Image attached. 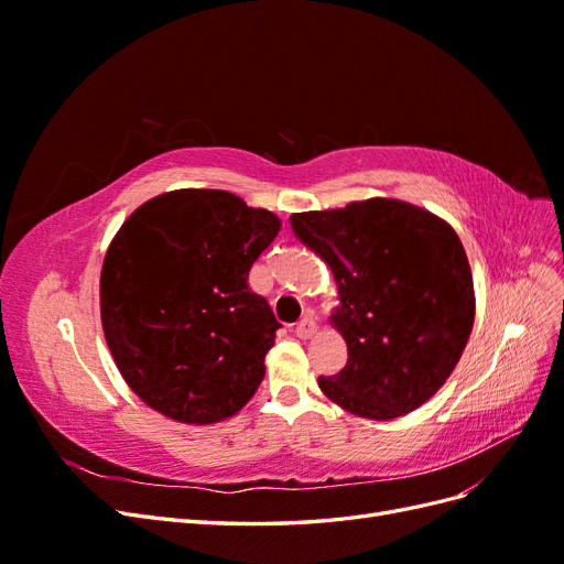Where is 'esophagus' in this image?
<instances>
[{
  "mask_svg": "<svg viewBox=\"0 0 564 564\" xmlns=\"http://www.w3.org/2000/svg\"><path fill=\"white\" fill-rule=\"evenodd\" d=\"M317 334V322L311 317V315H305L299 324H296V336L299 338H311V336H315Z\"/></svg>",
  "mask_w": 564,
  "mask_h": 564,
  "instance_id": "34e87169",
  "label": "esophagus"
}]
</instances>
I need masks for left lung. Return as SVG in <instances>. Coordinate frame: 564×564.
<instances>
[{
	"label": "left lung",
	"mask_w": 564,
	"mask_h": 564,
	"mask_svg": "<svg viewBox=\"0 0 564 564\" xmlns=\"http://www.w3.org/2000/svg\"><path fill=\"white\" fill-rule=\"evenodd\" d=\"M289 220L338 289L329 322L346 338L348 365L319 377V390L371 421L429 402L452 377L475 322L473 272L454 228L390 197Z\"/></svg>",
	"instance_id": "obj_1"
}]
</instances>
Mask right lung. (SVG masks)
Returning a JSON list of instances; mask_svg holds the SVG:
<instances>
[{
  "instance_id": "1",
  "label": "right lung",
  "mask_w": 564,
  "mask_h": 564,
  "mask_svg": "<svg viewBox=\"0 0 564 564\" xmlns=\"http://www.w3.org/2000/svg\"><path fill=\"white\" fill-rule=\"evenodd\" d=\"M282 220L228 191L162 193L117 230L100 270V322L127 386L162 416H235L265 377L280 322L247 280Z\"/></svg>"
}]
</instances>
